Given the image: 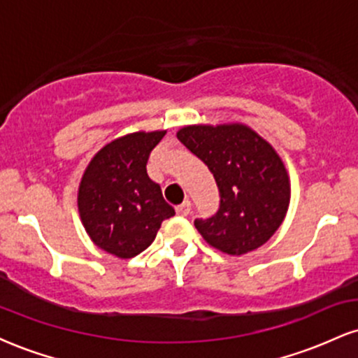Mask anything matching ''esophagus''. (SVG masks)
I'll return each mask as SVG.
<instances>
[{"instance_id":"34e87169","label":"esophagus","mask_w":358,"mask_h":358,"mask_svg":"<svg viewBox=\"0 0 358 358\" xmlns=\"http://www.w3.org/2000/svg\"><path fill=\"white\" fill-rule=\"evenodd\" d=\"M190 210H192V202H190V200H185L183 203H180L178 207H176V213H178V215H182V217L188 215V213H190Z\"/></svg>"}]
</instances>
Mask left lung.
<instances>
[{
    "label": "left lung",
    "instance_id": "1",
    "mask_svg": "<svg viewBox=\"0 0 358 358\" xmlns=\"http://www.w3.org/2000/svg\"><path fill=\"white\" fill-rule=\"evenodd\" d=\"M176 136L208 166L219 187V210L195 219L196 231L231 256L266 244L285 220L291 193L274 148L244 124L185 126Z\"/></svg>",
    "mask_w": 358,
    "mask_h": 358
}]
</instances>
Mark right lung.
Masks as SVG:
<instances>
[{"label": "right lung", "mask_w": 358, "mask_h": 358, "mask_svg": "<svg viewBox=\"0 0 358 358\" xmlns=\"http://www.w3.org/2000/svg\"><path fill=\"white\" fill-rule=\"evenodd\" d=\"M166 131H138L114 139L90 159L80 180V220L96 245L121 259L150 248L162 222L175 215L146 173L153 148Z\"/></svg>", "instance_id": "right-lung-1"}]
</instances>
